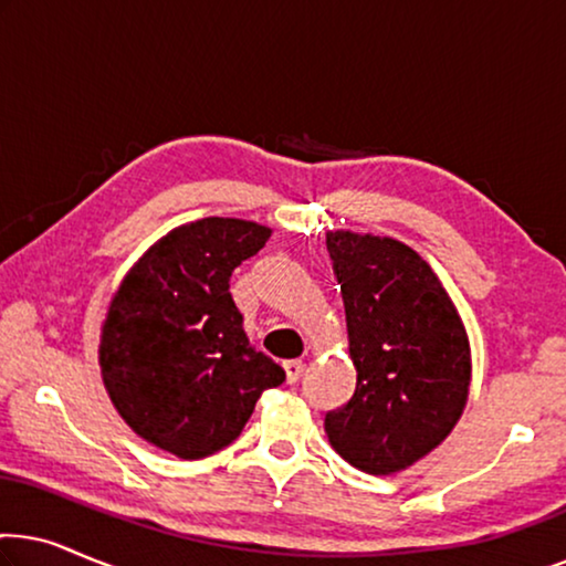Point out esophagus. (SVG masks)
I'll use <instances>...</instances> for the list:
<instances>
[{
	"label": "esophagus",
	"instance_id": "34e87169",
	"mask_svg": "<svg viewBox=\"0 0 566 566\" xmlns=\"http://www.w3.org/2000/svg\"><path fill=\"white\" fill-rule=\"evenodd\" d=\"M304 363H301V360H285L283 363V370H285V381H289V384H296L298 381V378L301 376H304Z\"/></svg>",
	"mask_w": 566,
	"mask_h": 566
}]
</instances>
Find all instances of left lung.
<instances>
[{
    "label": "left lung",
    "mask_w": 566,
    "mask_h": 566,
    "mask_svg": "<svg viewBox=\"0 0 566 566\" xmlns=\"http://www.w3.org/2000/svg\"><path fill=\"white\" fill-rule=\"evenodd\" d=\"M345 301L355 394L324 432L350 467L389 476L424 459L461 420L471 347L443 283L391 237L327 231Z\"/></svg>",
    "instance_id": "1"
}]
</instances>
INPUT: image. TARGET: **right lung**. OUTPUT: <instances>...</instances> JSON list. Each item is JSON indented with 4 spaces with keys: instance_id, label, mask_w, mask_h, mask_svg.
I'll list each match as a JSON object with an SVG mask.
<instances>
[{
    "instance_id": "add662e5",
    "label": "right lung",
    "mask_w": 566,
    "mask_h": 566,
    "mask_svg": "<svg viewBox=\"0 0 566 566\" xmlns=\"http://www.w3.org/2000/svg\"><path fill=\"white\" fill-rule=\"evenodd\" d=\"M273 229L244 219L182 223L123 275L99 327L113 407L146 443L196 461L231 440L283 368L250 345L229 277Z\"/></svg>"
}]
</instances>
